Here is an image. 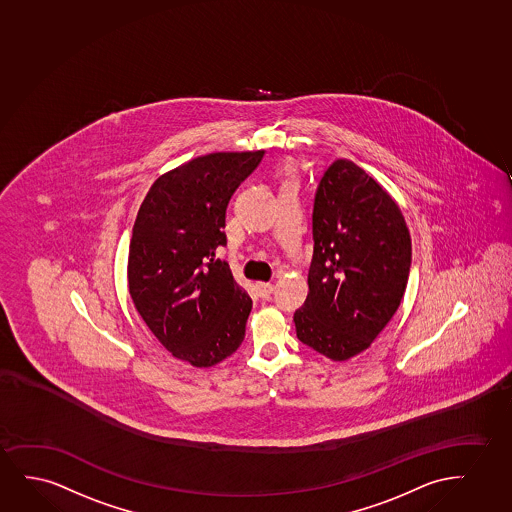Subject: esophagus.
I'll use <instances>...</instances> for the list:
<instances>
[{"label":"esophagus","instance_id":"34e87169","mask_svg":"<svg viewBox=\"0 0 512 512\" xmlns=\"http://www.w3.org/2000/svg\"><path fill=\"white\" fill-rule=\"evenodd\" d=\"M255 290L259 293V297L267 299V297L273 293L274 286L271 285V283H262V281H259V283H255Z\"/></svg>","mask_w":512,"mask_h":512}]
</instances>
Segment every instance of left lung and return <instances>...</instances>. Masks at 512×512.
<instances>
[{
  "label": "left lung",
  "mask_w": 512,
  "mask_h": 512,
  "mask_svg": "<svg viewBox=\"0 0 512 512\" xmlns=\"http://www.w3.org/2000/svg\"><path fill=\"white\" fill-rule=\"evenodd\" d=\"M309 293L293 314L302 344L333 361L372 346L405 295L412 239L384 187L349 160L333 161L312 210Z\"/></svg>",
  "instance_id": "8db88e82"
}]
</instances>
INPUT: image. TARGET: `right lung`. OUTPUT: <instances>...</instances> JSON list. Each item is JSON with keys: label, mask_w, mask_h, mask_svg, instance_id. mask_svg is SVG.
<instances>
[{"label": "right lung", "mask_w": 512, "mask_h": 512, "mask_svg": "<svg viewBox=\"0 0 512 512\" xmlns=\"http://www.w3.org/2000/svg\"><path fill=\"white\" fill-rule=\"evenodd\" d=\"M264 151L198 156L156 179L140 205L128 252V290L173 358L217 365L245 339L252 299L227 262L226 210Z\"/></svg>", "instance_id": "obj_1"}]
</instances>
